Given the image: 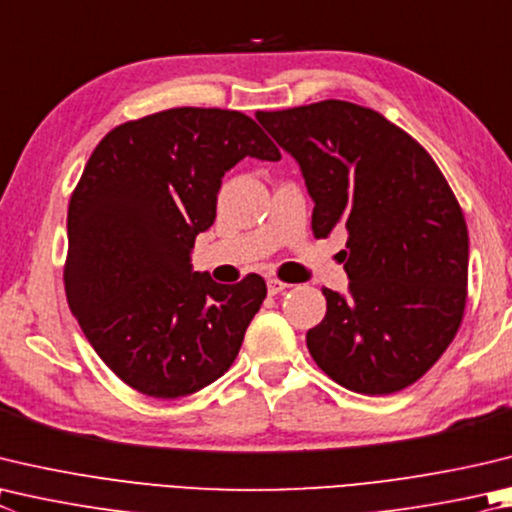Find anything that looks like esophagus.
<instances>
[{
    "instance_id": "obj_1",
    "label": "esophagus",
    "mask_w": 512,
    "mask_h": 512,
    "mask_svg": "<svg viewBox=\"0 0 512 512\" xmlns=\"http://www.w3.org/2000/svg\"><path fill=\"white\" fill-rule=\"evenodd\" d=\"M266 288H268V295H277V293L286 291L288 284H286V282H280V280H275V277H271V280L266 282Z\"/></svg>"
}]
</instances>
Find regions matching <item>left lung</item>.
Instances as JSON below:
<instances>
[{
  "instance_id": "8db88e82",
  "label": "left lung",
  "mask_w": 512,
  "mask_h": 512,
  "mask_svg": "<svg viewBox=\"0 0 512 512\" xmlns=\"http://www.w3.org/2000/svg\"><path fill=\"white\" fill-rule=\"evenodd\" d=\"M257 120L300 165L313 235L349 232V295L322 288L327 315L306 347L351 392H401L443 356L466 309L468 228L457 197L432 156L374 109L322 100L257 111Z\"/></svg>"
}]
</instances>
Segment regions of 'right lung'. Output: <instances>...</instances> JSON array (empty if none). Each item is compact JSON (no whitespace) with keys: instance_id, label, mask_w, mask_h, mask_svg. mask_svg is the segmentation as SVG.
<instances>
[{"instance_id":"1","label":"right lung","mask_w":512,"mask_h":512,"mask_svg":"<svg viewBox=\"0 0 512 512\" xmlns=\"http://www.w3.org/2000/svg\"><path fill=\"white\" fill-rule=\"evenodd\" d=\"M246 156L282 154L241 111L176 107L111 129L71 194L69 309L136 392L179 398L215 383L264 302L259 275L217 284L190 264L221 179Z\"/></svg>"}]
</instances>
